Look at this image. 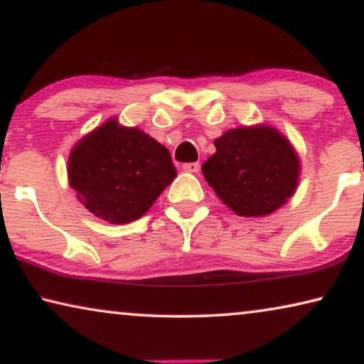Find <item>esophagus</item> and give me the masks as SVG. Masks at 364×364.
<instances>
[{"instance_id":"34e87169","label":"esophagus","mask_w":364,"mask_h":364,"mask_svg":"<svg viewBox=\"0 0 364 364\" xmlns=\"http://www.w3.org/2000/svg\"><path fill=\"white\" fill-rule=\"evenodd\" d=\"M182 168H183V171H186V172L197 173L198 171H200V164H198V162H187V164H183Z\"/></svg>"}]
</instances>
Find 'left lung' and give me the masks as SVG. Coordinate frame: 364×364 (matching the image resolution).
Instances as JSON below:
<instances>
[{
    "label": "left lung",
    "mask_w": 364,
    "mask_h": 364,
    "mask_svg": "<svg viewBox=\"0 0 364 364\" xmlns=\"http://www.w3.org/2000/svg\"><path fill=\"white\" fill-rule=\"evenodd\" d=\"M215 147L217 152L203 162L202 173L237 215H268L295 192L298 157L275 129H232L217 139Z\"/></svg>",
    "instance_id": "1"
}]
</instances>
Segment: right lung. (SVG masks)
Returning <instances> with one entry per match:
<instances>
[{
	"mask_svg": "<svg viewBox=\"0 0 364 364\" xmlns=\"http://www.w3.org/2000/svg\"><path fill=\"white\" fill-rule=\"evenodd\" d=\"M68 173L87 210L111 223L141 218L177 177L166 147L117 121H107L73 149Z\"/></svg>",
	"mask_w": 364,
	"mask_h": 364,
	"instance_id": "1",
	"label": "right lung"
}]
</instances>
